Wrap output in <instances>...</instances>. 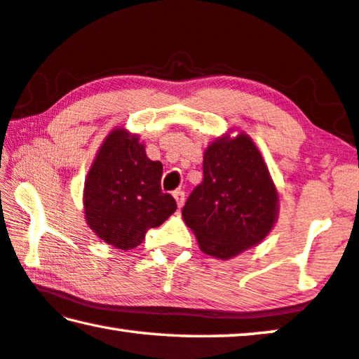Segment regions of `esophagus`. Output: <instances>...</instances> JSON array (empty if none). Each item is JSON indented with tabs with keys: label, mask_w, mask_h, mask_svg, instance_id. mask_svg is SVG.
I'll return each instance as SVG.
<instances>
[{
	"label": "esophagus",
	"mask_w": 359,
	"mask_h": 359,
	"mask_svg": "<svg viewBox=\"0 0 359 359\" xmlns=\"http://www.w3.org/2000/svg\"><path fill=\"white\" fill-rule=\"evenodd\" d=\"M174 198H175V201H177V206L179 208H182L184 206V203H185V191L184 190H175L174 191Z\"/></svg>",
	"instance_id": "obj_1"
}]
</instances>
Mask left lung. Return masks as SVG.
I'll return each mask as SVG.
<instances>
[{
    "mask_svg": "<svg viewBox=\"0 0 359 359\" xmlns=\"http://www.w3.org/2000/svg\"><path fill=\"white\" fill-rule=\"evenodd\" d=\"M203 175L182 209L201 251L226 260L264 241L280 200L252 139L240 133L214 140L204 151Z\"/></svg>",
    "mask_w": 359,
    "mask_h": 359,
    "instance_id": "1",
    "label": "left lung"
}]
</instances>
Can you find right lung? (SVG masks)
<instances>
[{
	"mask_svg": "<svg viewBox=\"0 0 359 359\" xmlns=\"http://www.w3.org/2000/svg\"><path fill=\"white\" fill-rule=\"evenodd\" d=\"M163 164L151 161L139 135L116 128L107 135L84 182L89 229L113 248L129 251L174 210L175 200L161 191Z\"/></svg>",
	"mask_w": 359,
	"mask_h": 359,
	"instance_id": "add662e5",
	"label": "right lung"
}]
</instances>
